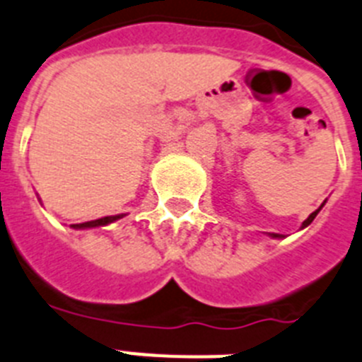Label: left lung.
Wrapping results in <instances>:
<instances>
[{"label": "left lung", "instance_id": "1", "mask_svg": "<svg viewBox=\"0 0 362 362\" xmlns=\"http://www.w3.org/2000/svg\"><path fill=\"white\" fill-rule=\"evenodd\" d=\"M322 206H325V202H322ZM322 206H320L319 209H315V211H313L312 215H310V216H308L306 220H304V222H303V228H306V226H310V224H312V222H313V218H315V216H317V213H319L320 209H322ZM269 237H272V238H281L282 235H279V233H269Z\"/></svg>", "mask_w": 362, "mask_h": 362}]
</instances>
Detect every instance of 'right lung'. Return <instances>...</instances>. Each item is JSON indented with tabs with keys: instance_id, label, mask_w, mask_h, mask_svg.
<instances>
[{
	"instance_id": "obj_1",
	"label": "right lung",
	"mask_w": 362,
	"mask_h": 362,
	"mask_svg": "<svg viewBox=\"0 0 362 362\" xmlns=\"http://www.w3.org/2000/svg\"><path fill=\"white\" fill-rule=\"evenodd\" d=\"M124 215H115V216H103V218H98V220H90V222H81V224H72L71 228L74 229H86V228H98V226H107L111 224V222H115V220L122 218Z\"/></svg>"
}]
</instances>
